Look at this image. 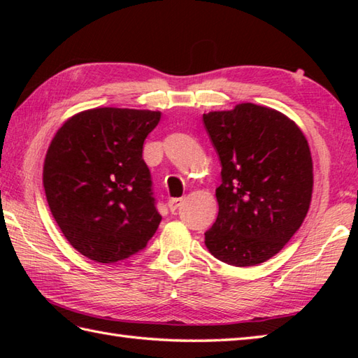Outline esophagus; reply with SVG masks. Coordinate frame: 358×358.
<instances>
[{"instance_id": "esophagus-1", "label": "esophagus", "mask_w": 358, "mask_h": 358, "mask_svg": "<svg viewBox=\"0 0 358 358\" xmlns=\"http://www.w3.org/2000/svg\"><path fill=\"white\" fill-rule=\"evenodd\" d=\"M183 201H185V199H171L169 201H167V206H169L171 212H175L181 206V204H183Z\"/></svg>"}]
</instances>
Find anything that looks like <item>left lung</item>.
I'll use <instances>...</instances> for the list:
<instances>
[{
	"instance_id": "8db88e82",
	"label": "left lung",
	"mask_w": 358,
	"mask_h": 358,
	"mask_svg": "<svg viewBox=\"0 0 358 358\" xmlns=\"http://www.w3.org/2000/svg\"><path fill=\"white\" fill-rule=\"evenodd\" d=\"M203 124L222 164L218 217L206 246L220 262L245 268L280 252L305 220L313 158L292 120L252 103L209 112Z\"/></svg>"
}]
</instances>
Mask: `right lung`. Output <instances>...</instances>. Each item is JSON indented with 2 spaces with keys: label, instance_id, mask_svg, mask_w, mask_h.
Segmentation results:
<instances>
[{
  "label": "right lung",
  "instance_id": "1",
  "mask_svg": "<svg viewBox=\"0 0 358 358\" xmlns=\"http://www.w3.org/2000/svg\"><path fill=\"white\" fill-rule=\"evenodd\" d=\"M162 112L100 108L67 120L49 146L43 183L67 241L98 263L140 252L162 215L143 144Z\"/></svg>",
  "mask_w": 358,
  "mask_h": 358
}]
</instances>
